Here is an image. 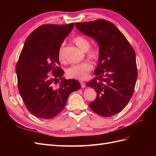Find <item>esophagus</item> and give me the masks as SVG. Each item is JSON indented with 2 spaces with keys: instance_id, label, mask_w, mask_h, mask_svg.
<instances>
[{
  "instance_id": "esophagus-1",
  "label": "esophagus",
  "mask_w": 156,
  "mask_h": 156,
  "mask_svg": "<svg viewBox=\"0 0 156 156\" xmlns=\"http://www.w3.org/2000/svg\"><path fill=\"white\" fill-rule=\"evenodd\" d=\"M80 83H81V85L82 88H84L85 87V83H84L83 81H80Z\"/></svg>"
}]
</instances>
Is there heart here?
I'll use <instances>...</instances> for the list:
<instances>
[{"label":"heart","mask_w":156,"mask_h":156,"mask_svg":"<svg viewBox=\"0 0 156 156\" xmlns=\"http://www.w3.org/2000/svg\"><path fill=\"white\" fill-rule=\"evenodd\" d=\"M72 41L79 48L83 51H86L87 56L88 58L95 61L100 58L101 55L100 48L97 46L90 47V43L86 37L82 35H77L73 37ZM64 51V45L62 44L60 45L58 52V59L61 62H64L66 61ZM92 69V64L89 61H86L82 63L71 66L67 69V74L71 78L83 80L87 78L88 73Z\"/></svg>","instance_id":"obj_1"}]
</instances>
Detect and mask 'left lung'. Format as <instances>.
Segmentation results:
<instances>
[{
  "instance_id": "obj_1",
  "label": "left lung",
  "mask_w": 156,
  "mask_h": 156,
  "mask_svg": "<svg viewBox=\"0 0 156 156\" xmlns=\"http://www.w3.org/2000/svg\"><path fill=\"white\" fill-rule=\"evenodd\" d=\"M83 34L95 40L101 55L96 77L87 83L95 89L96 100L89 107L96 114L109 117L123 110L134 92L137 79L135 53L125 36L105 20L76 23Z\"/></svg>"
}]
</instances>
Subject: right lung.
Wrapping results in <instances>:
<instances>
[{
  "instance_id": "obj_1",
  "label": "right lung",
  "mask_w": 156,
  "mask_h": 156,
  "mask_svg": "<svg viewBox=\"0 0 156 156\" xmlns=\"http://www.w3.org/2000/svg\"><path fill=\"white\" fill-rule=\"evenodd\" d=\"M74 26L42 25L27 38L16 71L17 87L22 100L32 115L51 119L65 108L69 94L81 88L77 80L62 79L58 52Z\"/></svg>"
}]
</instances>
